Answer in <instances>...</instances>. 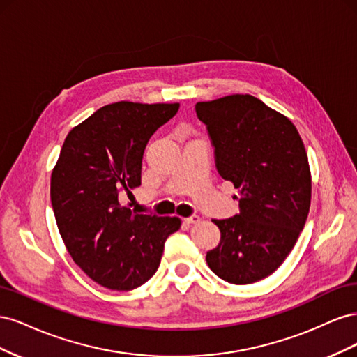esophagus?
<instances>
[{
	"mask_svg": "<svg viewBox=\"0 0 357 357\" xmlns=\"http://www.w3.org/2000/svg\"><path fill=\"white\" fill-rule=\"evenodd\" d=\"M186 222L188 223H199L201 218H199V215H197V214H193V215H190V218L186 219Z\"/></svg>",
	"mask_w": 357,
	"mask_h": 357,
	"instance_id": "obj_1",
	"label": "esophagus"
}]
</instances>
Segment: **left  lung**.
Masks as SVG:
<instances>
[{
  "mask_svg": "<svg viewBox=\"0 0 357 357\" xmlns=\"http://www.w3.org/2000/svg\"><path fill=\"white\" fill-rule=\"evenodd\" d=\"M207 125L215 167L238 189L240 213L213 220L219 245L207 252L211 271L232 284H250L284 262L304 229L311 171L296 126L252 95L197 102Z\"/></svg>",
  "mask_w": 357,
  "mask_h": 357,
  "instance_id": "left-lung-1",
  "label": "left lung"
}]
</instances>
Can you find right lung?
Wrapping results in <instances>:
<instances>
[{"label": "right lung", "instance_id": "obj_1", "mask_svg": "<svg viewBox=\"0 0 357 357\" xmlns=\"http://www.w3.org/2000/svg\"><path fill=\"white\" fill-rule=\"evenodd\" d=\"M174 104L119 101L74 126L50 177L62 241L82 271L112 290L144 284L160 264L178 218L138 214L121 197L142 185L149 138L178 112Z\"/></svg>", "mask_w": 357, "mask_h": 357}]
</instances>
